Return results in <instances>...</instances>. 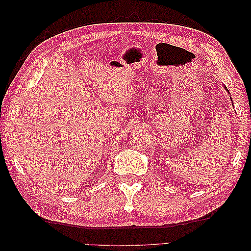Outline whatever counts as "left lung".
I'll return each instance as SVG.
<instances>
[{
  "label": "left lung",
  "mask_w": 251,
  "mask_h": 251,
  "mask_svg": "<svg viewBox=\"0 0 251 251\" xmlns=\"http://www.w3.org/2000/svg\"><path fill=\"white\" fill-rule=\"evenodd\" d=\"M224 88H225V90H226V91H228V90H227V88H226V87H224Z\"/></svg>",
  "instance_id": "8db88e82"
}]
</instances>
